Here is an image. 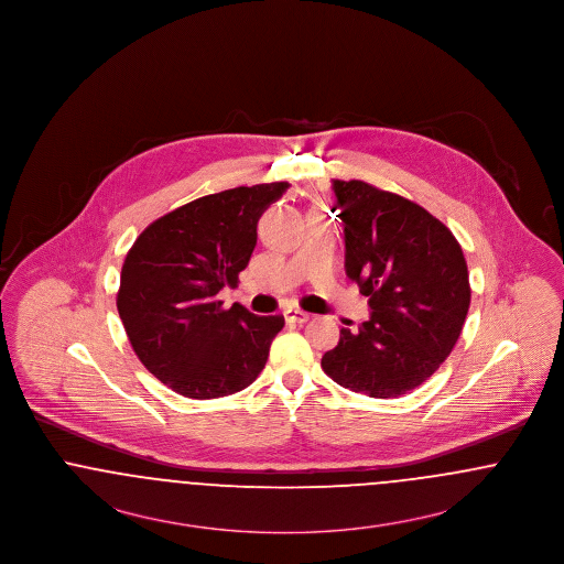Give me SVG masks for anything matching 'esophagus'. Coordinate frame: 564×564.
Listing matches in <instances>:
<instances>
[{
    "label": "esophagus",
    "mask_w": 564,
    "mask_h": 564,
    "mask_svg": "<svg viewBox=\"0 0 564 564\" xmlns=\"http://www.w3.org/2000/svg\"><path fill=\"white\" fill-rule=\"evenodd\" d=\"M283 317L288 323H306L308 322V313L300 311V308H288L283 311Z\"/></svg>",
    "instance_id": "1"
}]
</instances>
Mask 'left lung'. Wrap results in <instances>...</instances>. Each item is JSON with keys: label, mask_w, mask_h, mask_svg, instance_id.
<instances>
[{"label": "left lung", "mask_w": 564, "mask_h": 564, "mask_svg": "<svg viewBox=\"0 0 564 564\" xmlns=\"http://www.w3.org/2000/svg\"><path fill=\"white\" fill-rule=\"evenodd\" d=\"M345 224L347 274L372 317L343 327L325 375L370 398H398L453 352L471 302L463 249L437 217L395 192L334 180Z\"/></svg>", "instance_id": "obj_1"}]
</instances>
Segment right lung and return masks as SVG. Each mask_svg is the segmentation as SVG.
Masks as SVG:
<instances>
[{"label": "right lung", "mask_w": 564, "mask_h": 564, "mask_svg": "<svg viewBox=\"0 0 564 564\" xmlns=\"http://www.w3.org/2000/svg\"><path fill=\"white\" fill-rule=\"evenodd\" d=\"M288 182L200 196L152 221L129 249L116 295L139 361L175 393L215 400L267 366L283 315L260 317L217 297L235 285L258 241V219Z\"/></svg>", "instance_id": "obj_1"}]
</instances>
